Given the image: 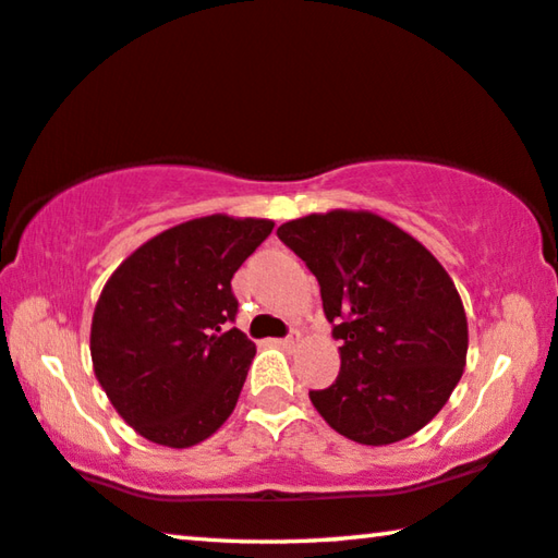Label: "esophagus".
<instances>
[{"label": "esophagus", "mask_w": 558, "mask_h": 558, "mask_svg": "<svg viewBox=\"0 0 558 558\" xmlns=\"http://www.w3.org/2000/svg\"><path fill=\"white\" fill-rule=\"evenodd\" d=\"M281 347H284V350H289V352H296L299 347H302V335L296 332V329H292V335H289L287 339H281L279 342Z\"/></svg>", "instance_id": "esophagus-1"}]
</instances>
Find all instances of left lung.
I'll use <instances>...</instances> for the list:
<instances>
[{"label": "left lung", "instance_id": "1", "mask_svg": "<svg viewBox=\"0 0 558 558\" xmlns=\"http://www.w3.org/2000/svg\"><path fill=\"white\" fill-rule=\"evenodd\" d=\"M322 289L339 375L310 400L362 446L405 440L440 413L465 367L468 319L442 264L373 211L332 208L281 223Z\"/></svg>", "mask_w": 558, "mask_h": 558}]
</instances>
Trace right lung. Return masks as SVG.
<instances>
[{"label":"right lung","mask_w":558,"mask_h":558,"mask_svg":"<svg viewBox=\"0 0 558 558\" xmlns=\"http://www.w3.org/2000/svg\"><path fill=\"white\" fill-rule=\"evenodd\" d=\"M274 221L214 214L183 221L143 246L105 281L90 357L118 415L145 440L191 448L236 408L256 344L241 329L231 279Z\"/></svg>","instance_id":"obj_1"}]
</instances>
